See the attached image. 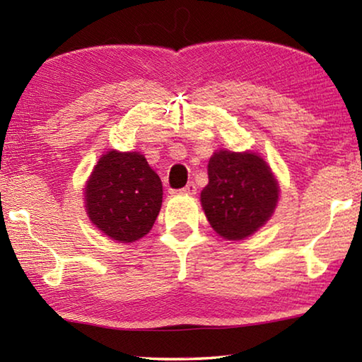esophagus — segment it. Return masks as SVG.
<instances>
[{
	"instance_id": "1",
	"label": "esophagus",
	"mask_w": 362,
	"mask_h": 362,
	"mask_svg": "<svg viewBox=\"0 0 362 362\" xmlns=\"http://www.w3.org/2000/svg\"><path fill=\"white\" fill-rule=\"evenodd\" d=\"M180 193H183V194H196V183L194 182L187 183V185L180 189Z\"/></svg>"
}]
</instances>
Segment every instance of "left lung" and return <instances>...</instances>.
I'll list each match as a JSON object with an SVG mask.
<instances>
[{
  "label": "left lung",
  "instance_id": "1",
  "mask_svg": "<svg viewBox=\"0 0 362 362\" xmlns=\"http://www.w3.org/2000/svg\"><path fill=\"white\" fill-rule=\"evenodd\" d=\"M207 174L201 204L212 228L225 240H244L272 217L279 187L255 153L220 150L209 159Z\"/></svg>",
  "mask_w": 362,
  "mask_h": 362
}]
</instances>
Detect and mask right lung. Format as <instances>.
Returning <instances> with one entry per match:
<instances>
[{
    "label": "right lung",
    "instance_id": "add662e5",
    "mask_svg": "<svg viewBox=\"0 0 362 362\" xmlns=\"http://www.w3.org/2000/svg\"><path fill=\"white\" fill-rule=\"evenodd\" d=\"M86 211L97 228L115 241L145 236L161 209L163 185L144 155L108 151L86 183Z\"/></svg>",
    "mask_w": 362,
    "mask_h": 362
}]
</instances>
